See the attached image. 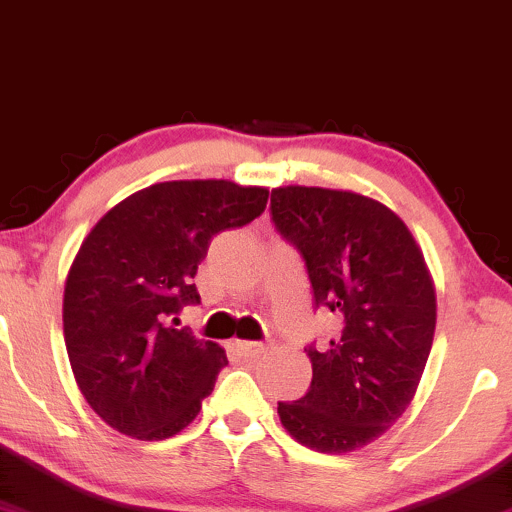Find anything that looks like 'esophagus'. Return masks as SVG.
Returning a JSON list of instances; mask_svg holds the SVG:
<instances>
[{
    "label": "esophagus",
    "instance_id": "34e87169",
    "mask_svg": "<svg viewBox=\"0 0 512 512\" xmlns=\"http://www.w3.org/2000/svg\"><path fill=\"white\" fill-rule=\"evenodd\" d=\"M234 347L242 352V357H256V354L268 350L266 342H246V340H237V342H234Z\"/></svg>",
    "mask_w": 512,
    "mask_h": 512
}]
</instances>
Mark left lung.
<instances>
[{
  "label": "left lung",
  "mask_w": 512,
  "mask_h": 512,
  "mask_svg": "<svg viewBox=\"0 0 512 512\" xmlns=\"http://www.w3.org/2000/svg\"><path fill=\"white\" fill-rule=\"evenodd\" d=\"M275 230L302 256L314 306L340 318L326 347L309 345V393L278 402L292 438L318 453L369 446L417 393L436 330V292L422 249L393 210L354 191L280 186Z\"/></svg>",
  "instance_id": "left-lung-1"
}]
</instances>
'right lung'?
<instances>
[{
    "label": "right lung",
    "mask_w": 512,
    "mask_h": 512,
    "mask_svg": "<svg viewBox=\"0 0 512 512\" xmlns=\"http://www.w3.org/2000/svg\"><path fill=\"white\" fill-rule=\"evenodd\" d=\"M268 189L182 179L136 191L83 239L64 285V342L83 398L138 441L189 426L227 357L179 326L198 304V263L218 232L266 210Z\"/></svg>",
    "instance_id": "1"
}]
</instances>
